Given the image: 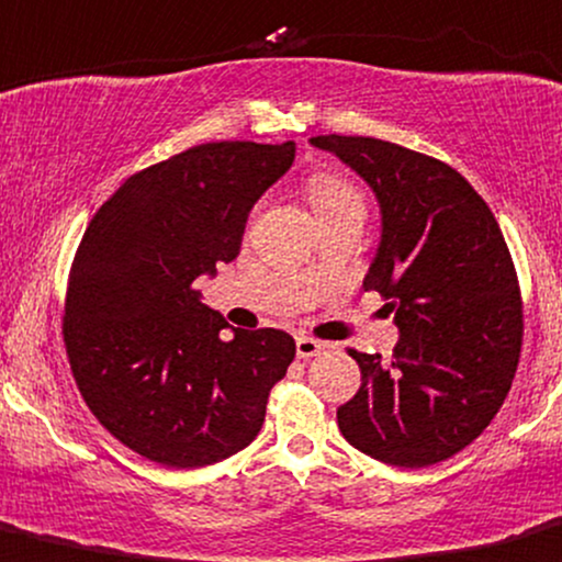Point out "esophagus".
I'll list each match as a JSON object with an SVG mask.
<instances>
[{
    "mask_svg": "<svg viewBox=\"0 0 562 562\" xmlns=\"http://www.w3.org/2000/svg\"><path fill=\"white\" fill-rule=\"evenodd\" d=\"M326 350H328L326 341H317V339H312V336H299L296 339V356L304 360L321 356V352H326Z\"/></svg>",
    "mask_w": 562,
    "mask_h": 562,
    "instance_id": "esophagus-1",
    "label": "esophagus"
}]
</instances>
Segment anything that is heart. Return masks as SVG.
Segmentation results:
<instances>
[{
	"instance_id": "1",
	"label": "heart",
	"mask_w": 562,
	"mask_h": 562,
	"mask_svg": "<svg viewBox=\"0 0 562 562\" xmlns=\"http://www.w3.org/2000/svg\"><path fill=\"white\" fill-rule=\"evenodd\" d=\"M310 202L315 206L317 217L341 215V212H366V199L356 182L341 175H315L306 186Z\"/></svg>"
}]
</instances>
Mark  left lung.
<instances>
[{"label": "left lung", "instance_id": "1", "mask_svg": "<svg viewBox=\"0 0 562 562\" xmlns=\"http://www.w3.org/2000/svg\"><path fill=\"white\" fill-rule=\"evenodd\" d=\"M374 191L382 236L363 288L401 336L393 358L350 350L358 393L336 420L360 452L441 463L498 415L522 350V299L498 221L450 164L374 137H312Z\"/></svg>", "mask_w": 562, "mask_h": 562}]
</instances>
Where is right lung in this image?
Returning <instances> with one entry per match:
<instances>
[{
	"mask_svg": "<svg viewBox=\"0 0 562 562\" xmlns=\"http://www.w3.org/2000/svg\"><path fill=\"white\" fill-rule=\"evenodd\" d=\"M296 145L206 142L132 175L88 223L69 271L64 345L88 409L167 469L245 450L296 358L277 328L221 334L193 280L239 256L252 204Z\"/></svg>",
	"mask_w": 562,
	"mask_h": 562,
	"instance_id": "add662e5",
	"label": "right lung"
}]
</instances>
